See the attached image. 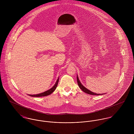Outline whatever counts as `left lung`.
<instances>
[{
    "label": "left lung",
    "instance_id": "8db88e82",
    "mask_svg": "<svg viewBox=\"0 0 134 134\" xmlns=\"http://www.w3.org/2000/svg\"><path fill=\"white\" fill-rule=\"evenodd\" d=\"M77 83L78 85V86L79 87V88L82 90V91H83L84 92L87 93V94H90V95H96V96H99L100 95L99 94H97V93H95L94 92H92L91 91H90V90H89L88 89H87L86 88H85L81 83V82H80L79 79H78V76H77Z\"/></svg>",
    "mask_w": 134,
    "mask_h": 134
}]
</instances>
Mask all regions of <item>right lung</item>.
Here are the masks:
<instances>
[{
  "label": "right lung",
  "instance_id": "add662e5",
  "mask_svg": "<svg viewBox=\"0 0 134 134\" xmlns=\"http://www.w3.org/2000/svg\"><path fill=\"white\" fill-rule=\"evenodd\" d=\"M58 81H59V78H58L57 80L55 85L51 89H49V90H47V91H45V92H44L43 93H40V94H36V95H29V96H32V97H41V96H45L50 95L56 89V88L57 87L58 83Z\"/></svg>",
  "mask_w": 134,
  "mask_h": 134
}]
</instances>
